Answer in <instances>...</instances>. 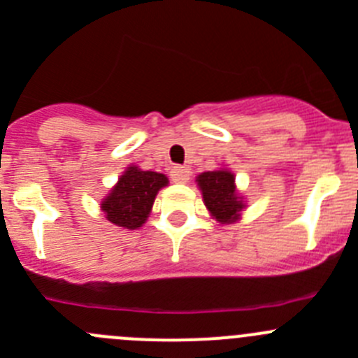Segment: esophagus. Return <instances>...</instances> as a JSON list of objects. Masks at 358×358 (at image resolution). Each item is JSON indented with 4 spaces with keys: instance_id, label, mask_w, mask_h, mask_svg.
I'll list each match as a JSON object with an SVG mask.
<instances>
[{
    "instance_id": "1",
    "label": "esophagus",
    "mask_w": 358,
    "mask_h": 358,
    "mask_svg": "<svg viewBox=\"0 0 358 358\" xmlns=\"http://www.w3.org/2000/svg\"><path fill=\"white\" fill-rule=\"evenodd\" d=\"M169 176H171V180L175 183H187L190 178V171L187 168H180V166H175V168L171 169V173H169Z\"/></svg>"
}]
</instances>
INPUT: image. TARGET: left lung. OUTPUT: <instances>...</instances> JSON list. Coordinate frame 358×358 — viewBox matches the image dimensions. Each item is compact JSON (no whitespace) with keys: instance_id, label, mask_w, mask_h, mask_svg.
<instances>
[{"instance_id":"obj_1","label":"left lung","mask_w":358,"mask_h":358,"mask_svg":"<svg viewBox=\"0 0 358 358\" xmlns=\"http://www.w3.org/2000/svg\"><path fill=\"white\" fill-rule=\"evenodd\" d=\"M198 185L203 192V201L213 217L222 224H229L238 219L243 203L236 196L235 176L226 169L201 173Z\"/></svg>"}]
</instances>
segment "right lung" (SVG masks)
<instances>
[{
  "instance_id": "obj_1",
  "label": "right lung",
  "mask_w": 358,
  "mask_h": 358,
  "mask_svg": "<svg viewBox=\"0 0 358 358\" xmlns=\"http://www.w3.org/2000/svg\"><path fill=\"white\" fill-rule=\"evenodd\" d=\"M168 185V178L155 171L129 168L118 180L111 194L102 201L106 219L120 228L138 229L145 224L159 189Z\"/></svg>"
}]
</instances>
